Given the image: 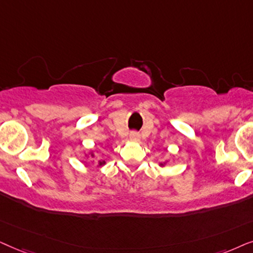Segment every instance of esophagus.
<instances>
[{"mask_svg": "<svg viewBox=\"0 0 253 253\" xmlns=\"http://www.w3.org/2000/svg\"><path fill=\"white\" fill-rule=\"evenodd\" d=\"M129 137L133 141H140V135H139V133H136V132H130Z\"/></svg>", "mask_w": 253, "mask_h": 253, "instance_id": "1", "label": "esophagus"}]
</instances>
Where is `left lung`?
<instances>
[{
  "label": "left lung",
  "mask_w": 253,
  "mask_h": 253,
  "mask_svg": "<svg viewBox=\"0 0 253 253\" xmlns=\"http://www.w3.org/2000/svg\"><path fill=\"white\" fill-rule=\"evenodd\" d=\"M161 167H164V163H161Z\"/></svg>",
  "instance_id": "1"
}]
</instances>
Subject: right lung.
I'll list each match as a JSON object with an SVG mask.
<instances>
[{
  "label": "right lung",
  "instance_id": "right-lung-1",
  "mask_svg": "<svg viewBox=\"0 0 253 253\" xmlns=\"http://www.w3.org/2000/svg\"><path fill=\"white\" fill-rule=\"evenodd\" d=\"M91 156L93 157V156H95V155H93V153H91ZM104 164H105V161H99L98 162V166L100 167V166H104Z\"/></svg>",
  "mask_w": 253,
  "mask_h": 253
}]
</instances>
